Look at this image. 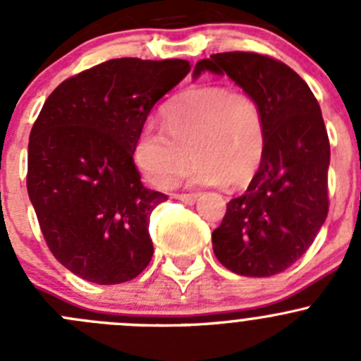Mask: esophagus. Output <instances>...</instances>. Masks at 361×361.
<instances>
[{
  "mask_svg": "<svg viewBox=\"0 0 361 361\" xmlns=\"http://www.w3.org/2000/svg\"><path fill=\"white\" fill-rule=\"evenodd\" d=\"M197 197H199L197 194H173V199H178V201L185 204H194L197 201Z\"/></svg>",
  "mask_w": 361,
  "mask_h": 361,
  "instance_id": "1",
  "label": "esophagus"
}]
</instances>
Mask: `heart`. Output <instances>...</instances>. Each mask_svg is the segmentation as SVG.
Instances as JSON below:
<instances>
[{
    "instance_id": "obj_1",
    "label": "heart",
    "mask_w": 361,
    "mask_h": 361,
    "mask_svg": "<svg viewBox=\"0 0 361 361\" xmlns=\"http://www.w3.org/2000/svg\"><path fill=\"white\" fill-rule=\"evenodd\" d=\"M164 129L145 126L133 159L155 187H167L187 166V181L199 187H245L265 154V116L246 90L197 85L166 104Z\"/></svg>"
}]
</instances>
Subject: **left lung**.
I'll list each match as a JSON object with an SVG mask.
<instances>
[{"label":"left lung","instance_id":"left-lung-1","mask_svg":"<svg viewBox=\"0 0 361 361\" xmlns=\"http://www.w3.org/2000/svg\"><path fill=\"white\" fill-rule=\"evenodd\" d=\"M227 75L260 103L265 154L241 197L227 204L213 251L228 271L269 278L312 245L329 214L330 141L307 83L281 61L255 52L213 54L195 64Z\"/></svg>","mask_w":361,"mask_h":361}]
</instances>
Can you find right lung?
Wrapping results in <instances>:
<instances>
[{
  "label": "right lung",
  "instance_id": "add662e5",
  "mask_svg": "<svg viewBox=\"0 0 361 361\" xmlns=\"http://www.w3.org/2000/svg\"><path fill=\"white\" fill-rule=\"evenodd\" d=\"M188 71L183 59L106 61L64 80L32 126L29 199L54 257L85 281L118 285L150 264V214L167 195L141 183L133 147Z\"/></svg>",
  "mask_w": 361,
  "mask_h": 361
}]
</instances>
